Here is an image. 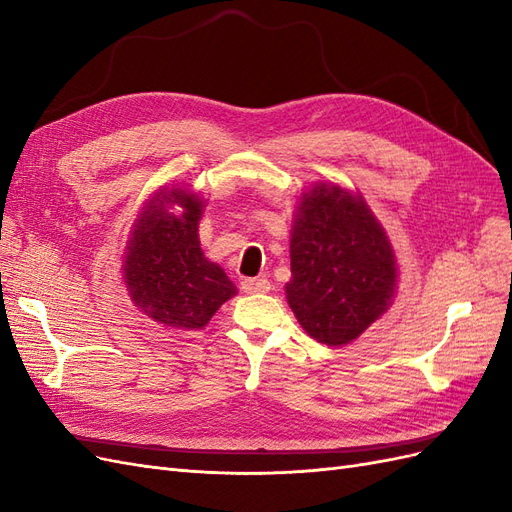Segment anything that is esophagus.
Returning <instances> with one entry per match:
<instances>
[{
    "label": "esophagus",
    "mask_w": 512,
    "mask_h": 512,
    "mask_svg": "<svg viewBox=\"0 0 512 512\" xmlns=\"http://www.w3.org/2000/svg\"><path fill=\"white\" fill-rule=\"evenodd\" d=\"M241 290L247 294H256V292H269L271 284L267 280H258V277H247V280L241 282Z\"/></svg>",
    "instance_id": "obj_1"
}]
</instances>
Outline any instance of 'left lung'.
I'll use <instances>...</instances> for the list:
<instances>
[{
    "label": "left lung",
    "mask_w": 512,
    "mask_h": 512,
    "mask_svg": "<svg viewBox=\"0 0 512 512\" xmlns=\"http://www.w3.org/2000/svg\"><path fill=\"white\" fill-rule=\"evenodd\" d=\"M286 301L316 342L344 346L395 301L397 256L361 192L316 181L299 196L290 232Z\"/></svg>",
    "instance_id": "8db88e82"
}]
</instances>
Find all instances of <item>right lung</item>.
Listing matches in <instances>:
<instances>
[{"mask_svg": "<svg viewBox=\"0 0 512 512\" xmlns=\"http://www.w3.org/2000/svg\"><path fill=\"white\" fill-rule=\"evenodd\" d=\"M205 200L183 185H162L138 211L123 252V282L132 303L173 331L207 327L237 286L198 239Z\"/></svg>", "mask_w": 512, "mask_h": 512, "instance_id": "obj_1", "label": "right lung"}]
</instances>
